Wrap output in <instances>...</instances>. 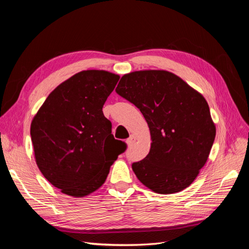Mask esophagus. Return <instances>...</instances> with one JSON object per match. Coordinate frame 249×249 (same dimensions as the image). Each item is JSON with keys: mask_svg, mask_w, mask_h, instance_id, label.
<instances>
[{"mask_svg": "<svg viewBox=\"0 0 249 249\" xmlns=\"http://www.w3.org/2000/svg\"><path fill=\"white\" fill-rule=\"evenodd\" d=\"M135 141H136V138H135L134 136H130V138H127L125 142H126L127 146H131V145H133V144H134Z\"/></svg>", "mask_w": 249, "mask_h": 249, "instance_id": "esophagus-1", "label": "esophagus"}]
</instances>
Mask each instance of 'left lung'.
<instances>
[{
	"label": "left lung",
	"instance_id": "left-lung-1",
	"mask_svg": "<svg viewBox=\"0 0 249 249\" xmlns=\"http://www.w3.org/2000/svg\"><path fill=\"white\" fill-rule=\"evenodd\" d=\"M116 92L140 110L149 127V153L132 165L137 178L159 194L189 187L216 136L205 97L177 74L157 70L125 73Z\"/></svg>",
	"mask_w": 249,
	"mask_h": 249
}]
</instances>
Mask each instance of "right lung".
<instances>
[{
  "label": "right lung",
  "mask_w": 249,
  "mask_h": 249,
  "mask_svg": "<svg viewBox=\"0 0 249 249\" xmlns=\"http://www.w3.org/2000/svg\"><path fill=\"white\" fill-rule=\"evenodd\" d=\"M118 80V74L107 71H80L53 90L33 117L37 166L70 196L84 197L99 189L125 150V143L111 134V122L103 113Z\"/></svg>",
  "instance_id": "obj_1"
}]
</instances>
